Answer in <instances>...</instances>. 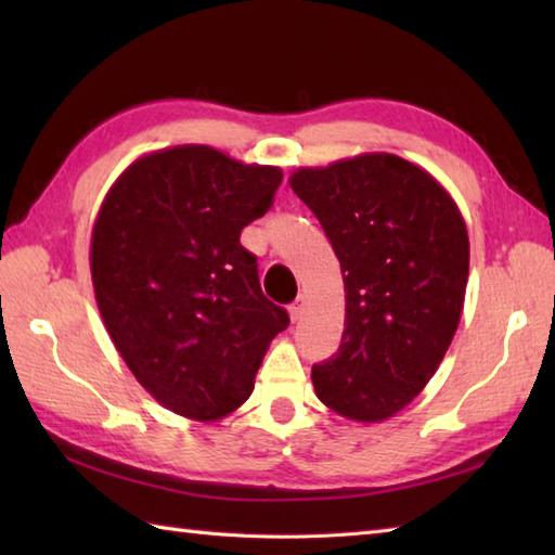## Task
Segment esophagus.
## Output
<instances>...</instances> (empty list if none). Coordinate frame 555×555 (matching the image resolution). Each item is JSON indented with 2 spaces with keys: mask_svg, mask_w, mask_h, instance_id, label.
Instances as JSON below:
<instances>
[{
  "mask_svg": "<svg viewBox=\"0 0 555 555\" xmlns=\"http://www.w3.org/2000/svg\"><path fill=\"white\" fill-rule=\"evenodd\" d=\"M305 305H308V300H305V296H298L296 300L291 302L288 312H291V320H293V322H298V320H300L302 312H305Z\"/></svg>",
  "mask_w": 555,
  "mask_h": 555,
  "instance_id": "obj_1",
  "label": "esophagus"
}]
</instances>
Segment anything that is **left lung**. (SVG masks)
Wrapping results in <instances>:
<instances>
[{
	"instance_id": "8db88e82",
	"label": "left lung",
	"mask_w": 555,
	"mask_h": 555,
	"mask_svg": "<svg viewBox=\"0 0 555 555\" xmlns=\"http://www.w3.org/2000/svg\"><path fill=\"white\" fill-rule=\"evenodd\" d=\"M291 188L320 219L346 284L344 338L312 364L317 398L348 420L391 417L453 340L469 269L465 221L427 171L384 152L300 169Z\"/></svg>"
}]
</instances>
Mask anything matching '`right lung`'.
I'll use <instances>...</instances> for the list:
<instances>
[{
  "instance_id": "obj_1",
  "label": "right lung",
  "mask_w": 555,
  "mask_h": 555,
  "mask_svg": "<svg viewBox=\"0 0 555 555\" xmlns=\"http://www.w3.org/2000/svg\"><path fill=\"white\" fill-rule=\"evenodd\" d=\"M284 173L181 145L128 167L92 229L104 326L162 405L219 420L253 393L269 340L291 324L241 231L264 217Z\"/></svg>"
}]
</instances>
